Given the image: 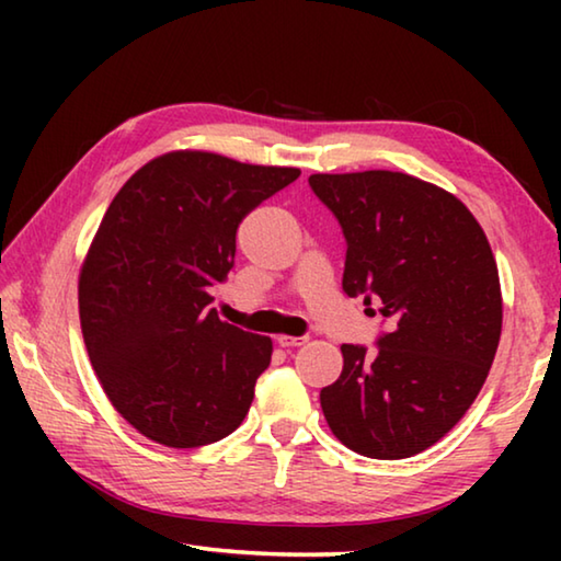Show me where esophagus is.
Listing matches in <instances>:
<instances>
[{
    "instance_id": "obj_1",
    "label": "esophagus",
    "mask_w": 561,
    "mask_h": 561,
    "mask_svg": "<svg viewBox=\"0 0 561 561\" xmlns=\"http://www.w3.org/2000/svg\"><path fill=\"white\" fill-rule=\"evenodd\" d=\"M307 336H277V344L282 346V348H294V346H304L307 344Z\"/></svg>"
}]
</instances>
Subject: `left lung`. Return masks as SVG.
I'll return each instance as SVG.
<instances>
[{
	"label": "left lung",
	"mask_w": 561,
	"mask_h": 561,
	"mask_svg": "<svg viewBox=\"0 0 561 561\" xmlns=\"http://www.w3.org/2000/svg\"><path fill=\"white\" fill-rule=\"evenodd\" d=\"M346 237L341 287L378 301L376 354L344 344L321 388L331 433L358 455L401 460L438 443L478 398L502 331L495 257L458 197L393 170L309 178Z\"/></svg>",
	"instance_id": "8db88e82"
}]
</instances>
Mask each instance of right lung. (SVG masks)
I'll list each match as a JSON object with an SVG mask.
<instances>
[{
	"label": "right lung",
	"mask_w": 561,
	"mask_h": 561,
	"mask_svg": "<svg viewBox=\"0 0 561 561\" xmlns=\"http://www.w3.org/2000/svg\"><path fill=\"white\" fill-rule=\"evenodd\" d=\"M299 168L173 150L113 197L79 274V317L113 408L168 448L240 428L272 339L220 321L215 284L234 264L237 227Z\"/></svg>",
	"instance_id": "right-lung-1"
}]
</instances>
